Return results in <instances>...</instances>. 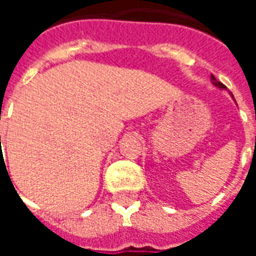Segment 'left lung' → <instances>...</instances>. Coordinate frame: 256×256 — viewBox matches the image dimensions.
Instances as JSON below:
<instances>
[{
  "label": "left lung",
  "mask_w": 256,
  "mask_h": 256,
  "mask_svg": "<svg viewBox=\"0 0 256 256\" xmlns=\"http://www.w3.org/2000/svg\"><path fill=\"white\" fill-rule=\"evenodd\" d=\"M210 82H212V84L215 86V87H218V88H220V90H226V86H223L220 82H218L214 74H210ZM228 94H230V96H232V98L234 100L233 94H232V92H228ZM234 102H236V100H234Z\"/></svg>",
  "instance_id": "left-lung-1"
}]
</instances>
